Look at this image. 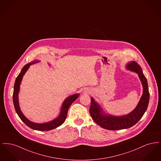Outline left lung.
<instances>
[{
    "label": "left lung",
    "mask_w": 161,
    "mask_h": 161,
    "mask_svg": "<svg viewBox=\"0 0 161 161\" xmlns=\"http://www.w3.org/2000/svg\"><path fill=\"white\" fill-rule=\"evenodd\" d=\"M127 68L138 74L143 86V93L138 106L131 113L125 116H114L104 115L99 105L91 98L90 114L93 120L100 127L109 130H121L128 129L135 125L141 119L148 107L150 93L146 77L142 73L141 66L138 63L131 61L127 64Z\"/></svg>",
    "instance_id": "obj_1"
}]
</instances>
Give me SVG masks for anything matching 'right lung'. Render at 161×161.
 Returning a JSON list of instances; mask_svg holds the SVG:
<instances>
[{
	"label": "right lung",
	"mask_w": 161,
	"mask_h": 161,
	"mask_svg": "<svg viewBox=\"0 0 161 161\" xmlns=\"http://www.w3.org/2000/svg\"><path fill=\"white\" fill-rule=\"evenodd\" d=\"M37 62H38V61L34 60L26 64L22 69L20 73L16 78L15 83L14 86V91H13V103H14V108L17 115L21 119V120L27 126H28L29 127H30L31 129L34 130H39V131H48V130H53L54 129L59 127L65 121L68 115V111L69 107L70 106L72 103L78 98V97L80 96V94H78V93L74 94L73 95L70 96L67 99L64 100L61 107L60 114L57 118L55 119L53 121L49 123H43V124H37V123H32L30 121H29L23 115V114L22 113L20 109L19 105V100H18V93L19 91V87H20V82L22 81V79L23 78L24 74H25V72L30 68L31 64H33Z\"/></svg>",
	"instance_id": "obj_1"
}]
</instances>
